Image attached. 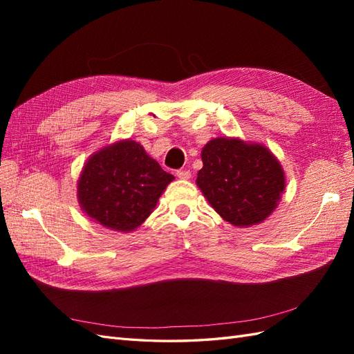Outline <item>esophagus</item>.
<instances>
[{"instance_id":"obj_1","label":"esophagus","mask_w":354,"mask_h":354,"mask_svg":"<svg viewBox=\"0 0 354 354\" xmlns=\"http://www.w3.org/2000/svg\"><path fill=\"white\" fill-rule=\"evenodd\" d=\"M190 169H178L177 171V177L181 180H189L190 178Z\"/></svg>"}]
</instances>
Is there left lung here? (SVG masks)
Instances as JSON below:
<instances>
[{
    "label": "left lung",
    "instance_id": "1",
    "mask_svg": "<svg viewBox=\"0 0 354 354\" xmlns=\"http://www.w3.org/2000/svg\"><path fill=\"white\" fill-rule=\"evenodd\" d=\"M196 185L220 216L233 226L259 224L277 207L285 174L274 155L259 143L218 137L202 149Z\"/></svg>",
    "mask_w": 354,
    "mask_h": 354
}]
</instances>
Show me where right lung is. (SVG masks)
Returning <instances> with one entry per match:
<instances>
[{
  "label": "right lung",
  "instance_id": "1",
  "mask_svg": "<svg viewBox=\"0 0 354 354\" xmlns=\"http://www.w3.org/2000/svg\"><path fill=\"white\" fill-rule=\"evenodd\" d=\"M173 180L140 143L121 140L90 156L78 180V202L102 226L131 232L151 216Z\"/></svg>",
  "mask_w": 354,
  "mask_h": 354
}]
</instances>
